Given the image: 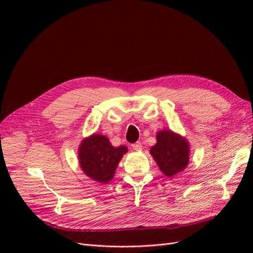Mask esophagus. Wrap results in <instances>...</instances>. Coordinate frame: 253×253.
Segmentation results:
<instances>
[{"label": "esophagus", "mask_w": 253, "mask_h": 253, "mask_svg": "<svg viewBox=\"0 0 253 253\" xmlns=\"http://www.w3.org/2000/svg\"><path fill=\"white\" fill-rule=\"evenodd\" d=\"M132 148L135 151H141L142 150V144H141V142H136V143L132 144Z\"/></svg>", "instance_id": "esophagus-1"}]
</instances>
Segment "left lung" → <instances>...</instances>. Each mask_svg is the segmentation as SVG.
<instances>
[{
  "label": "left lung",
  "instance_id": "8db88e82",
  "mask_svg": "<svg viewBox=\"0 0 253 253\" xmlns=\"http://www.w3.org/2000/svg\"><path fill=\"white\" fill-rule=\"evenodd\" d=\"M157 142L150 150L162 171L172 177L186 169L189 164L190 145L186 138L169 129H163L156 135Z\"/></svg>",
  "mask_w": 253,
  "mask_h": 253
}]
</instances>
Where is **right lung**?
Instances as JSON below:
<instances>
[{"label":"right lung","mask_w":253,"mask_h":253,"mask_svg":"<svg viewBox=\"0 0 253 253\" xmlns=\"http://www.w3.org/2000/svg\"><path fill=\"white\" fill-rule=\"evenodd\" d=\"M127 148H115L104 135L94 134L83 139L78 151L82 171L93 180L106 183L113 179L117 166Z\"/></svg>","instance_id":"obj_1"}]
</instances>
